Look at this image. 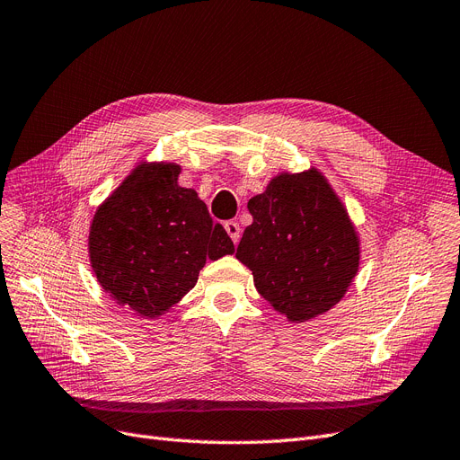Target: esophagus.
<instances>
[{
	"label": "esophagus",
	"mask_w": 460,
	"mask_h": 460,
	"mask_svg": "<svg viewBox=\"0 0 460 460\" xmlns=\"http://www.w3.org/2000/svg\"><path fill=\"white\" fill-rule=\"evenodd\" d=\"M224 227H226V231H227V234L231 236V241L236 244L239 243V239H241V226L236 224V221H233V219H229V221H226L224 224Z\"/></svg>",
	"instance_id": "esophagus-1"
}]
</instances>
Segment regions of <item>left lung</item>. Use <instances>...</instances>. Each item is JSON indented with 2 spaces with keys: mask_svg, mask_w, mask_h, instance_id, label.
I'll return each mask as SVG.
<instances>
[{
  "mask_svg": "<svg viewBox=\"0 0 460 460\" xmlns=\"http://www.w3.org/2000/svg\"><path fill=\"white\" fill-rule=\"evenodd\" d=\"M253 217L236 260L270 307L305 322L341 301L356 277L360 243L345 207L316 168L280 174L248 200Z\"/></svg>",
  "mask_w": 460,
  "mask_h": 460,
  "instance_id": "1",
  "label": "left lung"
}]
</instances>
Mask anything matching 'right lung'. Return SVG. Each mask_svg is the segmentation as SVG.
Wrapping results in <instances>:
<instances>
[{
  "label": "right lung",
  "instance_id": "obj_1",
  "mask_svg": "<svg viewBox=\"0 0 460 460\" xmlns=\"http://www.w3.org/2000/svg\"><path fill=\"white\" fill-rule=\"evenodd\" d=\"M174 163H142L96 210L89 253L100 286L123 307L155 318L197 284L207 260L233 241Z\"/></svg>",
  "mask_w": 460,
  "mask_h": 460
}]
</instances>
